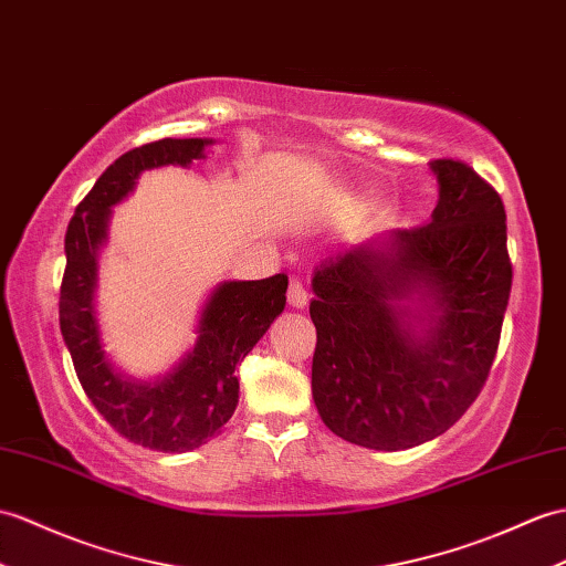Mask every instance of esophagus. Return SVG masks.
<instances>
[{
    "mask_svg": "<svg viewBox=\"0 0 566 566\" xmlns=\"http://www.w3.org/2000/svg\"><path fill=\"white\" fill-rule=\"evenodd\" d=\"M286 298H289V304H292L294 308H304V306L308 304V292H306V286L301 284L298 280H292V282H289Z\"/></svg>",
    "mask_w": 566,
    "mask_h": 566,
    "instance_id": "obj_1",
    "label": "esophagus"
}]
</instances>
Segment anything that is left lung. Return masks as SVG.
Masks as SVG:
<instances>
[{"instance_id":"left-lung-1","label":"left lung","mask_w":566,"mask_h":566,"mask_svg":"<svg viewBox=\"0 0 566 566\" xmlns=\"http://www.w3.org/2000/svg\"><path fill=\"white\" fill-rule=\"evenodd\" d=\"M439 205L386 245H352L313 274L311 388L325 427L349 443L402 451L439 437L475 402L511 294L506 212L461 159H433ZM420 296L417 338L401 301Z\"/></svg>"}]
</instances>
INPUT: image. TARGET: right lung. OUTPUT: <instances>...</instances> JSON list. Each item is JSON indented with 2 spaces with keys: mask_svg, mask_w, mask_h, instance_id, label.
Wrapping results in <instances>:
<instances>
[{
  "mask_svg": "<svg viewBox=\"0 0 566 566\" xmlns=\"http://www.w3.org/2000/svg\"><path fill=\"white\" fill-rule=\"evenodd\" d=\"M212 139H159L115 159L88 190L64 233L67 268L60 286V331L78 384L120 437L149 451L200 449L239 405L235 366L286 304V274L258 282H223L202 311L195 349L159 384H133L101 349L94 311L98 248L108 235L111 207L135 188L142 170L188 166Z\"/></svg>",
  "mask_w": 566,
  "mask_h": 566,
  "instance_id": "1",
  "label": "right lung"
}]
</instances>
